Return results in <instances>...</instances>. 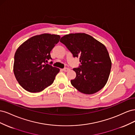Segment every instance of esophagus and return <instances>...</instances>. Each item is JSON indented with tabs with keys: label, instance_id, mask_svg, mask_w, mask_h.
<instances>
[{
	"label": "esophagus",
	"instance_id": "esophagus-1",
	"mask_svg": "<svg viewBox=\"0 0 135 135\" xmlns=\"http://www.w3.org/2000/svg\"><path fill=\"white\" fill-rule=\"evenodd\" d=\"M62 71H65V72H67L68 70H69V68H65L62 69Z\"/></svg>",
	"mask_w": 135,
	"mask_h": 135
}]
</instances>
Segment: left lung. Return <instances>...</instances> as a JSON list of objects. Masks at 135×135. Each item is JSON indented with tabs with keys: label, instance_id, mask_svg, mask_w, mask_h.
I'll use <instances>...</instances> for the list:
<instances>
[{
	"label": "left lung",
	"instance_id": "8db88e82",
	"mask_svg": "<svg viewBox=\"0 0 135 135\" xmlns=\"http://www.w3.org/2000/svg\"><path fill=\"white\" fill-rule=\"evenodd\" d=\"M60 42L81 64L74 68L76 73L71 84L84 94L95 93L107 84L112 68V61L107 48L91 35L85 33L65 35Z\"/></svg>",
	"mask_w": 135,
	"mask_h": 135
}]
</instances>
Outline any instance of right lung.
Listing matches in <instances>:
<instances>
[{
	"label": "right lung",
	"instance_id": "1",
	"mask_svg": "<svg viewBox=\"0 0 135 135\" xmlns=\"http://www.w3.org/2000/svg\"><path fill=\"white\" fill-rule=\"evenodd\" d=\"M60 39L59 35L45 33L35 35L26 40L16 50L14 74L26 91L39 92L54 83L60 69L46 62L52 59L50 52Z\"/></svg>",
	"mask_w": 135,
	"mask_h": 135
}]
</instances>
